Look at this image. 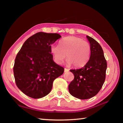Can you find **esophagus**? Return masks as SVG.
<instances>
[{
  "mask_svg": "<svg viewBox=\"0 0 123 123\" xmlns=\"http://www.w3.org/2000/svg\"><path fill=\"white\" fill-rule=\"evenodd\" d=\"M69 71V69H67V68H64V72H67Z\"/></svg>",
  "mask_w": 123,
  "mask_h": 123,
  "instance_id": "1",
  "label": "esophagus"
}]
</instances>
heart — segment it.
<instances>
[{
	"instance_id": "obj_1",
	"label": "heart",
	"mask_w": 123,
	"mask_h": 123,
	"mask_svg": "<svg viewBox=\"0 0 123 123\" xmlns=\"http://www.w3.org/2000/svg\"><path fill=\"white\" fill-rule=\"evenodd\" d=\"M91 51L89 43L75 36L65 37L60 41L59 45L53 44L50 47V52L56 63L61 64L66 56L68 65L73 64L76 68L87 63L90 57Z\"/></svg>"
}]
</instances>
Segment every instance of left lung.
Wrapping results in <instances>:
<instances>
[{
    "mask_svg": "<svg viewBox=\"0 0 123 123\" xmlns=\"http://www.w3.org/2000/svg\"><path fill=\"white\" fill-rule=\"evenodd\" d=\"M90 43V58L85 66L79 69H71L74 75L68 89L70 94L80 99H88L98 94L106 78L107 62L99 43L87 36Z\"/></svg>",
    "mask_w": 123,
    "mask_h": 123,
    "instance_id": "8db88e82",
    "label": "left lung"
}]
</instances>
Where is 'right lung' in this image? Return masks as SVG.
<instances>
[{"mask_svg":"<svg viewBox=\"0 0 123 123\" xmlns=\"http://www.w3.org/2000/svg\"><path fill=\"white\" fill-rule=\"evenodd\" d=\"M61 37L54 33L37 32L27 39L17 54L13 73L17 86L34 99L46 96L55 79L63 73L64 68L53 61L52 44Z\"/></svg>","mask_w":123,"mask_h":123,"instance_id":"right-lung-1","label":"right lung"}]
</instances>
